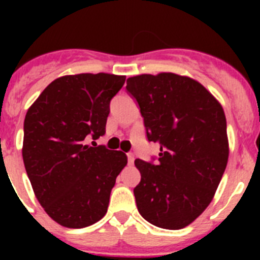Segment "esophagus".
I'll list each match as a JSON object with an SVG mask.
<instances>
[{
    "label": "esophagus",
    "mask_w": 260,
    "mask_h": 260,
    "mask_svg": "<svg viewBox=\"0 0 260 260\" xmlns=\"http://www.w3.org/2000/svg\"><path fill=\"white\" fill-rule=\"evenodd\" d=\"M127 161L130 165L134 162V155H133V153H127Z\"/></svg>",
    "instance_id": "1"
}]
</instances>
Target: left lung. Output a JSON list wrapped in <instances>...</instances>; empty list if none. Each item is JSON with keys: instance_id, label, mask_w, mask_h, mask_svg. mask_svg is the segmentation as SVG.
I'll list each match as a JSON object with an SVG mask.
<instances>
[{"instance_id": "8db88e82", "label": "left lung", "mask_w": 260, "mask_h": 260, "mask_svg": "<svg viewBox=\"0 0 260 260\" xmlns=\"http://www.w3.org/2000/svg\"><path fill=\"white\" fill-rule=\"evenodd\" d=\"M144 118L147 138L160 144L155 164L137 158L141 182L134 189L143 219L158 228L182 229L215 197L229 157L221 104L192 78L174 73L127 79Z\"/></svg>"}]
</instances>
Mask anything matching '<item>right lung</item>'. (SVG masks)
I'll use <instances>...</instances> for the list:
<instances>
[{
    "label": "right lung",
    "mask_w": 260,
    "mask_h": 260,
    "mask_svg": "<svg viewBox=\"0 0 260 260\" xmlns=\"http://www.w3.org/2000/svg\"><path fill=\"white\" fill-rule=\"evenodd\" d=\"M125 75H63L28 108L22 156L41 207L66 228H86L108 211L110 191L125 165L122 151L91 147L105 134L109 103Z\"/></svg>",
    "instance_id": "add662e5"
}]
</instances>
